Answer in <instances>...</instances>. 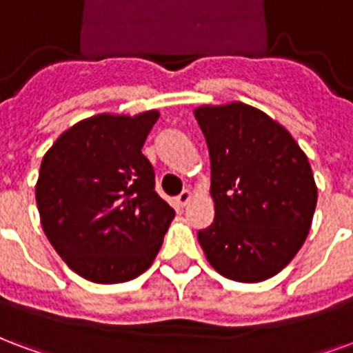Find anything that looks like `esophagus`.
<instances>
[{
    "label": "esophagus",
    "mask_w": 353,
    "mask_h": 353,
    "mask_svg": "<svg viewBox=\"0 0 353 353\" xmlns=\"http://www.w3.org/2000/svg\"><path fill=\"white\" fill-rule=\"evenodd\" d=\"M190 198H192V192H190L189 189H185L183 192H181V194L177 196V203H179L181 208H185V205L190 202Z\"/></svg>",
    "instance_id": "obj_1"
}]
</instances>
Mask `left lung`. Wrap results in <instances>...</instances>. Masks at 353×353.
<instances>
[{
    "mask_svg": "<svg viewBox=\"0 0 353 353\" xmlns=\"http://www.w3.org/2000/svg\"><path fill=\"white\" fill-rule=\"evenodd\" d=\"M211 161L215 221L198 232L211 268L237 283L283 271L309 236L318 189L283 125L245 103L194 110Z\"/></svg>",
    "mask_w": 353,
    "mask_h": 353,
    "instance_id": "left-lung-1",
    "label": "left lung"
}]
</instances>
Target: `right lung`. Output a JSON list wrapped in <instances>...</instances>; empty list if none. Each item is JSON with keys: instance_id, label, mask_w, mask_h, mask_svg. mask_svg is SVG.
<instances>
[{"instance_id": "right-lung-1", "label": "right lung", "mask_w": 353, "mask_h": 353, "mask_svg": "<svg viewBox=\"0 0 353 353\" xmlns=\"http://www.w3.org/2000/svg\"><path fill=\"white\" fill-rule=\"evenodd\" d=\"M159 112L99 114L59 134L35 185L41 224L70 270L91 283H127L155 260L176 211L155 192L142 155Z\"/></svg>"}]
</instances>
